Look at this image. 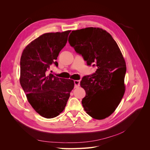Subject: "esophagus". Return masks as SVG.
Segmentation results:
<instances>
[{"label": "esophagus", "mask_w": 150, "mask_h": 150, "mask_svg": "<svg viewBox=\"0 0 150 150\" xmlns=\"http://www.w3.org/2000/svg\"><path fill=\"white\" fill-rule=\"evenodd\" d=\"M80 84V81L79 80H75L74 81V84H75V88H76L78 87H79Z\"/></svg>", "instance_id": "esophagus-1"}]
</instances>
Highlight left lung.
<instances>
[{"mask_svg":"<svg viewBox=\"0 0 150 150\" xmlns=\"http://www.w3.org/2000/svg\"><path fill=\"white\" fill-rule=\"evenodd\" d=\"M69 42L88 66L97 67L95 73L84 76L80 82L86 91L81 103L91 117L104 119L115 111L125 93L127 67L122 53L112 36L100 28L74 30Z\"/></svg>","mask_w":150,"mask_h":150,"instance_id":"obj_1","label":"left lung"}]
</instances>
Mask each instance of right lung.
I'll use <instances>...</instances> for the list:
<instances>
[{"label": "right lung", "mask_w": 150, "mask_h": 150, "mask_svg": "<svg viewBox=\"0 0 150 150\" xmlns=\"http://www.w3.org/2000/svg\"><path fill=\"white\" fill-rule=\"evenodd\" d=\"M70 32L44 33L27 45L22 53L21 85L31 106L47 119L64 111L74 88V80H65L48 73L50 65L58 66L56 60Z\"/></svg>", "instance_id": "add662e5"}]
</instances>
